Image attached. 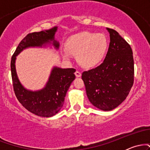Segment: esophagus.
Instances as JSON below:
<instances>
[{
  "label": "esophagus",
  "instance_id": "34e87169",
  "mask_svg": "<svg viewBox=\"0 0 150 150\" xmlns=\"http://www.w3.org/2000/svg\"><path fill=\"white\" fill-rule=\"evenodd\" d=\"M75 75L77 77H81V75H82V73H81L80 71H78V70H76L75 73Z\"/></svg>",
  "mask_w": 150,
  "mask_h": 150
}]
</instances>
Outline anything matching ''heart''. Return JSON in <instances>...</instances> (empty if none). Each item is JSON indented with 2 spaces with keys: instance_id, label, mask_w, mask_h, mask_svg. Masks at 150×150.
Here are the masks:
<instances>
[{
  "instance_id": "obj_1",
  "label": "heart",
  "mask_w": 150,
  "mask_h": 150,
  "mask_svg": "<svg viewBox=\"0 0 150 150\" xmlns=\"http://www.w3.org/2000/svg\"><path fill=\"white\" fill-rule=\"evenodd\" d=\"M108 48V40L103 34L82 32L70 37L65 44L69 54L77 56V62L85 68H93L100 64L104 58ZM65 53L63 58L70 56Z\"/></svg>"
}]
</instances>
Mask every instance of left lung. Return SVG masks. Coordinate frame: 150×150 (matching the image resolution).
Wrapping results in <instances>:
<instances>
[{"label": "left lung", "instance_id": "8db88e82", "mask_svg": "<svg viewBox=\"0 0 150 150\" xmlns=\"http://www.w3.org/2000/svg\"><path fill=\"white\" fill-rule=\"evenodd\" d=\"M110 44L104 61L100 65L83 72L82 79L93 106L102 111H111L126 99L134 81V61L131 47L112 29Z\"/></svg>", "mask_w": 150, "mask_h": 150}]
</instances>
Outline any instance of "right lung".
Masks as SVG:
<instances>
[{
  "mask_svg": "<svg viewBox=\"0 0 150 150\" xmlns=\"http://www.w3.org/2000/svg\"><path fill=\"white\" fill-rule=\"evenodd\" d=\"M58 27L27 34L19 44L11 58V75L13 88L20 104L31 113L41 117H51L61 111L66 93L75 80L74 68L53 66L45 86L39 90L25 88L19 80L15 67L17 56L29 48L53 47L59 49L60 44L55 39Z\"/></svg>",
  "mask_w": 150,
  "mask_h": 150,
  "instance_id": "obj_1",
  "label": "right lung"
}]
</instances>
